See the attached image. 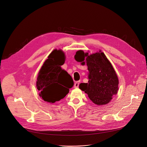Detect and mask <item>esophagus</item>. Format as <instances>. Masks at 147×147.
Here are the masks:
<instances>
[{
  "label": "esophagus",
  "mask_w": 147,
  "mask_h": 147,
  "mask_svg": "<svg viewBox=\"0 0 147 147\" xmlns=\"http://www.w3.org/2000/svg\"><path fill=\"white\" fill-rule=\"evenodd\" d=\"M80 81H77V82H76L74 83V87H75V88H77V87H78L79 84H80Z\"/></svg>",
  "instance_id": "esophagus-1"
}]
</instances>
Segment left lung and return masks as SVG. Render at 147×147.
Segmentation results:
<instances>
[{"label": "left lung", "instance_id": "1", "mask_svg": "<svg viewBox=\"0 0 147 147\" xmlns=\"http://www.w3.org/2000/svg\"><path fill=\"white\" fill-rule=\"evenodd\" d=\"M75 59L88 67V82L81 83L79 88L88 94L90 99L97 105L108 104L118 92V78L113 67L104 53L99 52L89 55L88 53L77 51Z\"/></svg>", "mask_w": 147, "mask_h": 147}]
</instances>
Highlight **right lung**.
I'll use <instances>...</instances> for the list:
<instances>
[{
  "mask_svg": "<svg viewBox=\"0 0 147 147\" xmlns=\"http://www.w3.org/2000/svg\"><path fill=\"white\" fill-rule=\"evenodd\" d=\"M65 59V55L61 50H54L38 72L36 86L40 91V97L45 101L54 103L60 101L65 97L69 92V88L73 86L72 77L61 67Z\"/></svg>",
  "mask_w": 147,
  "mask_h": 147,
  "instance_id": "add662e5",
  "label": "right lung"
}]
</instances>
